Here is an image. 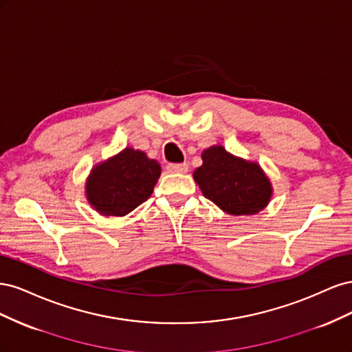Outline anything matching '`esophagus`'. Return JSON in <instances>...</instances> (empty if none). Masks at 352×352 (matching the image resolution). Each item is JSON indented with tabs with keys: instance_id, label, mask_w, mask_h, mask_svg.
Returning <instances> with one entry per match:
<instances>
[{
	"instance_id": "esophagus-1",
	"label": "esophagus",
	"mask_w": 352,
	"mask_h": 352,
	"mask_svg": "<svg viewBox=\"0 0 352 352\" xmlns=\"http://www.w3.org/2000/svg\"><path fill=\"white\" fill-rule=\"evenodd\" d=\"M188 164L184 163V164H168L167 166V172L170 173H186L188 172Z\"/></svg>"
}]
</instances>
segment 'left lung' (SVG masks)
Here are the masks:
<instances>
[{"label": "left lung", "instance_id": "1", "mask_svg": "<svg viewBox=\"0 0 352 352\" xmlns=\"http://www.w3.org/2000/svg\"><path fill=\"white\" fill-rule=\"evenodd\" d=\"M194 172L202 195L232 216H254L269 206L273 186L257 162H250L212 145L201 154Z\"/></svg>", "mask_w": 352, "mask_h": 352}]
</instances>
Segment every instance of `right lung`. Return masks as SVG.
Listing matches in <instances>:
<instances>
[{
    "label": "right lung",
    "mask_w": 352,
    "mask_h": 352,
    "mask_svg": "<svg viewBox=\"0 0 352 352\" xmlns=\"http://www.w3.org/2000/svg\"><path fill=\"white\" fill-rule=\"evenodd\" d=\"M162 166L141 150L126 146L95 164L85 184V197L101 216L123 217L151 197Z\"/></svg>",
    "instance_id": "1"
}]
</instances>
